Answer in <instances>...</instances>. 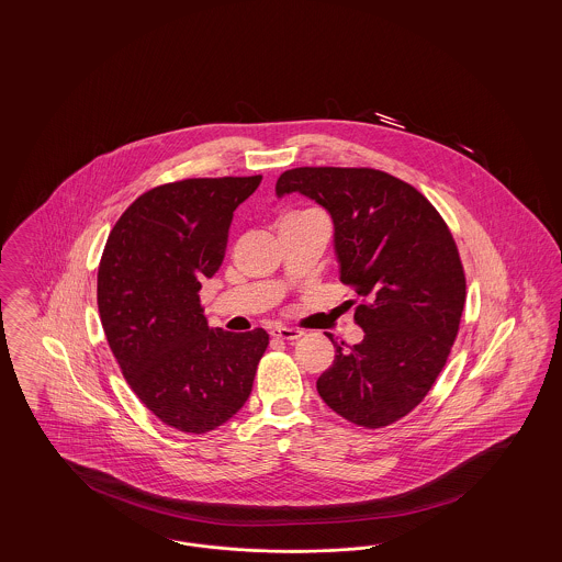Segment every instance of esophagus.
Returning <instances> with one entry per match:
<instances>
[{"mask_svg": "<svg viewBox=\"0 0 562 562\" xmlns=\"http://www.w3.org/2000/svg\"><path fill=\"white\" fill-rule=\"evenodd\" d=\"M271 337L284 339V341H294V339H301V337H303V330L286 328V326H276V328H271Z\"/></svg>", "mask_w": 562, "mask_h": 562, "instance_id": "34e87169", "label": "esophagus"}]
</instances>
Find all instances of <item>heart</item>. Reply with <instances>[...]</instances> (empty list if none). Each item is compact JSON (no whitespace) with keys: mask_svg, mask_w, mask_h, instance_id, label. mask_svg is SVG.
I'll return each instance as SVG.
<instances>
[{"mask_svg":"<svg viewBox=\"0 0 562 562\" xmlns=\"http://www.w3.org/2000/svg\"><path fill=\"white\" fill-rule=\"evenodd\" d=\"M286 216H289V214H286Z\"/></svg>","mask_w":562,"mask_h":562,"instance_id":"obj_1","label":"heart"}]
</instances>
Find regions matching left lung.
Masks as SVG:
<instances>
[{
	"instance_id": "8db88e82",
	"label": "left lung",
	"mask_w": 562,
	"mask_h": 562,
	"mask_svg": "<svg viewBox=\"0 0 562 562\" xmlns=\"http://www.w3.org/2000/svg\"><path fill=\"white\" fill-rule=\"evenodd\" d=\"M289 193L330 214L339 278L362 299L360 344L326 333L335 362L318 394L356 426H390L426 398L457 337L465 278L453 236L417 189L373 168H293L276 183Z\"/></svg>"
}]
</instances>
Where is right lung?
<instances>
[{
    "label": "right lung",
    "mask_w": 562,
    "mask_h": 562,
    "mask_svg": "<svg viewBox=\"0 0 562 562\" xmlns=\"http://www.w3.org/2000/svg\"><path fill=\"white\" fill-rule=\"evenodd\" d=\"M257 177L186 179L149 189L109 234L97 282L101 324L122 373L166 426L204 434L248 401L263 328L227 333L200 307L221 268L234 211Z\"/></svg>",
    "instance_id": "right-lung-1"
}]
</instances>
